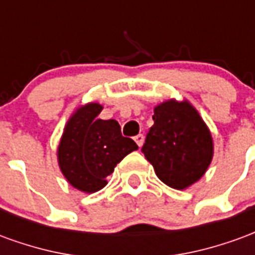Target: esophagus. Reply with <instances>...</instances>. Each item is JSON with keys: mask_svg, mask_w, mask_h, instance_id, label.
Instances as JSON below:
<instances>
[{"mask_svg": "<svg viewBox=\"0 0 255 255\" xmlns=\"http://www.w3.org/2000/svg\"><path fill=\"white\" fill-rule=\"evenodd\" d=\"M135 142H136V144H138L139 147H140V146H142V144H143V140H144V136L143 135H142V133H139V135H136V136H135Z\"/></svg>", "mask_w": 255, "mask_h": 255, "instance_id": "1", "label": "esophagus"}]
</instances>
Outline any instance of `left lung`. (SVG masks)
<instances>
[{"mask_svg":"<svg viewBox=\"0 0 255 255\" xmlns=\"http://www.w3.org/2000/svg\"><path fill=\"white\" fill-rule=\"evenodd\" d=\"M142 153L166 186L176 190L191 186L203 176L213 157V140L206 124L184 101L158 105Z\"/></svg>","mask_w":255,"mask_h":255,"instance_id":"8db88e82","label":"left lung"}]
</instances>
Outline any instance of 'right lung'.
I'll return each instance as SVG.
<instances>
[{
    "instance_id": "obj_1",
    "label": "right lung",
    "mask_w": 255,
    "mask_h": 255,
    "mask_svg": "<svg viewBox=\"0 0 255 255\" xmlns=\"http://www.w3.org/2000/svg\"><path fill=\"white\" fill-rule=\"evenodd\" d=\"M102 106L89 104L71 117L60 146L58 164L64 176L73 187L95 192L106 186L115 166L138 149L131 138L122 135L116 120H102Z\"/></svg>"
}]
</instances>
